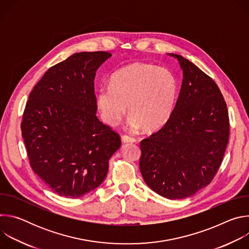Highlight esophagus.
Returning a JSON list of instances; mask_svg holds the SVG:
<instances>
[{"mask_svg":"<svg viewBox=\"0 0 249 249\" xmlns=\"http://www.w3.org/2000/svg\"><path fill=\"white\" fill-rule=\"evenodd\" d=\"M121 140L123 143H134V142H136V140L130 136H127V135H124L121 137Z\"/></svg>","mask_w":249,"mask_h":249,"instance_id":"obj_1","label":"esophagus"}]
</instances>
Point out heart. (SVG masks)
<instances>
[{"label":"heart","instance_id":"heart-1","mask_svg":"<svg viewBox=\"0 0 249 249\" xmlns=\"http://www.w3.org/2000/svg\"><path fill=\"white\" fill-rule=\"evenodd\" d=\"M178 92V79L172 71L135 62L115 72L110 78V86L97 90L95 103L106 124H118L128 106L132 128L157 132L171 118Z\"/></svg>","mask_w":249,"mask_h":249}]
</instances>
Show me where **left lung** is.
<instances>
[{
    "label": "left lung",
    "instance_id": "1",
    "mask_svg": "<svg viewBox=\"0 0 249 249\" xmlns=\"http://www.w3.org/2000/svg\"><path fill=\"white\" fill-rule=\"evenodd\" d=\"M179 62L182 85L167 124L141 142L140 170L159 195L184 199L206 187L223 160L229 136L227 103L217 84L189 60Z\"/></svg>",
    "mask_w": 249,
    "mask_h": 249
}]
</instances>
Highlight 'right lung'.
I'll use <instances>...</instances> for the list:
<instances>
[{
  "label": "right lung",
  "mask_w": 249,
  "mask_h": 249,
  "mask_svg": "<svg viewBox=\"0 0 249 249\" xmlns=\"http://www.w3.org/2000/svg\"><path fill=\"white\" fill-rule=\"evenodd\" d=\"M111 54L80 52L51 67L28 96L21 134L33 171L55 193L79 198L98 187L119 135L96 117L94 77Z\"/></svg>",
  "instance_id": "right-lung-1"
}]
</instances>
